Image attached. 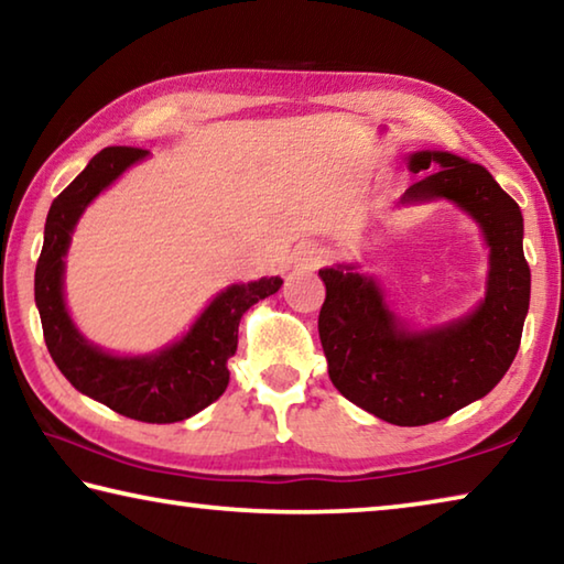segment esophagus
I'll return each mask as SVG.
<instances>
[{"label": "esophagus", "mask_w": 564, "mask_h": 564, "mask_svg": "<svg viewBox=\"0 0 564 564\" xmlns=\"http://www.w3.org/2000/svg\"><path fill=\"white\" fill-rule=\"evenodd\" d=\"M323 263V251H318L316 246H301L299 251H295V265L305 271H313L318 269Z\"/></svg>", "instance_id": "34e87169"}]
</instances>
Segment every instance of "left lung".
<instances>
[{"mask_svg": "<svg viewBox=\"0 0 564 564\" xmlns=\"http://www.w3.org/2000/svg\"><path fill=\"white\" fill-rule=\"evenodd\" d=\"M400 204L447 198L480 224L490 246L485 301L470 316L431 330H408L378 283L356 265L321 269L326 301L318 316L328 376L343 398L393 425H427L488 395L518 356L530 308V265L522 253L520 206L488 169L447 151H417Z\"/></svg>", "mask_w": 564, "mask_h": 564, "instance_id": "8db88e82", "label": "left lung"}]
</instances>
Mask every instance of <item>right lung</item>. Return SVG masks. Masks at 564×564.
I'll use <instances>...</instances> for the list:
<instances>
[{
	"mask_svg": "<svg viewBox=\"0 0 564 564\" xmlns=\"http://www.w3.org/2000/svg\"><path fill=\"white\" fill-rule=\"evenodd\" d=\"M147 156V149H101L54 198L36 261L34 301L50 356L79 393L141 423H178L224 395L228 386L226 362L236 352L241 316L253 303L279 291L283 281L271 275L228 285L208 303L184 338L151 356H111L84 340L64 305V256L69 251L74 226L104 188Z\"/></svg>",
	"mask_w": 564,
	"mask_h": 564,
	"instance_id": "right-lung-1",
	"label": "right lung"
}]
</instances>
